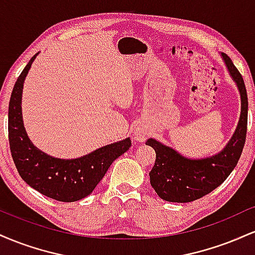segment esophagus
Returning a JSON list of instances; mask_svg holds the SVG:
<instances>
[{"label": "esophagus", "mask_w": 255, "mask_h": 255, "mask_svg": "<svg viewBox=\"0 0 255 255\" xmlns=\"http://www.w3.org/2000/svg\"><path fill=\"white\" fill-rule=\"evenodd\" d=\"M148 136V131L144 129V128H136L135 133H134V137L137 141H145Z\"/></svg>", "instance_id": "esophagus-1"}]
</instances>
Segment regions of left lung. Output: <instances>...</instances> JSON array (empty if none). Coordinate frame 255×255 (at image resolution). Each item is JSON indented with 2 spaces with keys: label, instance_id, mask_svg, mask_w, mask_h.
I'll return each instance as SVG.
<instances>
[{
  "label": "left lung",
  "instance_id": "1",
  "mask_svg": "<svg viewBox=\"0 0 255 255\" xmlns=\"http://www.w3.org/2000/svg\"><path fill=\"white\" fill-rule=\"evenodd\" d=\"M222 56L241 95V118L238 128L225 148L205 159H188L154 139L146 145L156 151V162L150 171L151 186L158 197L171 203H189L211 193L227 180L238 164L247 135L248 98L241 73L227 54Z\"/></svg>",
  "mask_w": 255,
  "mask_h": 255
}]
</instances>
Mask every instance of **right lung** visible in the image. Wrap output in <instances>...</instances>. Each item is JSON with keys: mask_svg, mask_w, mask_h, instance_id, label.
<instances>
[{"mask_svg": "<svg viewBox=\"0 0 255 255\" xmlns=\"http://www.w3.org/2000/svg\"><path fill=\"white\" fill-rule=\"evenodd\" d=\"M37 54L26 64L11 91L8 108V139L17 172L28 186L58 201L80 200L93 192L111 163L129 150V137L93 151L78 159H58L34 147L21 118V93L25 77Z\"/></svg>", "mask_w": 255, "mask_h": 255, "instance_id": "add662e5", "label": "right lung"}]
</instances>
